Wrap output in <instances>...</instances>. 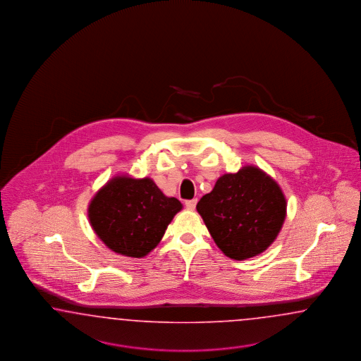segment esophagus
Listing matches in <instances>:
<instances>
[{"mask_svg": "<svg viewBox=\"0 0 361 361\" xmlns=\"http://www.w3.org/2000/svg\"><path fill=\"white\" fill-rule=\"evenodd\" d=\"M196 204H197V198H193V200H188V201H185V207L188 209H195L196 208Z\"/></svg>", "mask_w": 361, "mask_h": 361, "instance_id": "34e87169", "label": "esophagus"}]
</instances>
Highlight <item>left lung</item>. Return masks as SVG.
<instances>
[{
	"label": "left lung",
	"mask_w": 361,
	"mask_h": 361,
	"mask_svg": "<svg viewBox=\"0 0 361 361\" xmlns=\"http://www.w3.org/2000/svg\"><path fill=\"white\" fill-rule=\"evenodd\" d=\"M196 208L221 252L242 261L264 252L278 237L287 202L275 180L247 165L221 176Z\"/></svg>",
	"instance_id": "1"
}]
</instances>
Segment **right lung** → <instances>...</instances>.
<instances>
[{
  "instance_id": "right-lung-1",
  "label": "right lung",
  "mask_w": 361,
  "mask_h": 361,
  "mask_svg": "<svg viewBox=\"0 0 361 361\" xmlns=\"http://www.w3.org/2000/svg\"><path fill=\"white\" fill-rule=\"evenodd\" d=\"M181 209V202L165 196L149 177L116 176L91 200L88 219L112 252L142 258L159 245Z\"/></svg>"
}]
</instances>
